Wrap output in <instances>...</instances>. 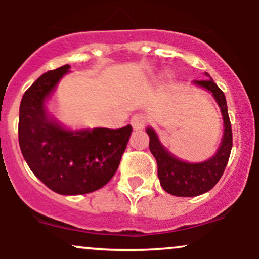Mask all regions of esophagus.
Masks as SVG:
<instances>
[{"mask_svg": "<svg viewBox=\"0 0 259 259\" xmlns=\"http://www.w3.org/2000/svg\"><path fill=\"white\" fill-rule=\"evenodd\" d=\"M134 129H142L147 123L146 115L142 114V113H138V114H134L132 120H130Z\"/></svg>", "mask_w": 259, "mask_h": 259, "instance_id": "obj_1", "label": "esophagus"}]
</instances>
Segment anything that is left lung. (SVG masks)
<instances>
[{
  "label": "left lung",
  "mask_w": 259,
  "mask_h": 259,
  "mask_svg": "<svg viewBox=\"0 0 259 259\" xmlns=\"http://www.w3.org/2000/svg\"><path fill=\"white\" fill-rule=\"evenodd\" d=\"M204 80H195L196 85L212 92L218 102L224 119V136L218 152L212 158L201 163H187L178 159L160 145L156 133L151 127L146 132L150 136V151L158 165V178L160 185L168 194L179 197H194L213 189L224 173L233 147V132L229 119L225 95L213 81L209 74Z\"/></svg>",
  "instance_id": "left-lung-1"
}]
</instances>
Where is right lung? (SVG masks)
<instances>
[{
  "label": "right lung",
  "instance_id": "1",
  "mask_svg": "<svg viewBox=\"0 0 259 259\" xmlns=\"http://www.w3.org/2000/svg\"><path fill=\"white\" fill-rule=\"evenodd\" d=\"M69 65L42 74L23 95L18 138L31 171L52 191L82 195L105 186L115 174L132 125L69 130L49 117L47 97Z\"/></svg>",
  "mask_w": 259,
  "mask_h": 259
}]
</instances>
